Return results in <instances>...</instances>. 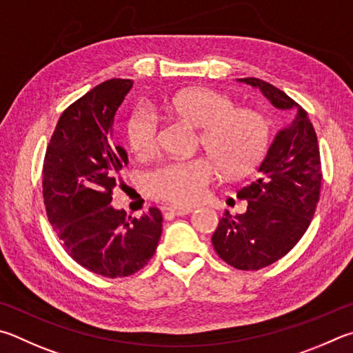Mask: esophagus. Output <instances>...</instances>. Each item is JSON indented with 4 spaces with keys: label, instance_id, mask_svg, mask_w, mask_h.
<instances>
[{
    "label": "esophagus",
    "instance_id": "obj_1",
    "mask_svg": "<svg viewBox=\"0 0 353 353\" xmlns=\"http://www.w3.org/2000/svg\"><path fill=\"white\" fill-rule=\"evenodd\" d=\"M167 211L173 215H188L194 211V208L190 206H176V205H170L167 206Z\"/></svg>",
    "mask_w": 353,
    "mask_h": 353
}]
</instances>
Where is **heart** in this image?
Masks as SVG:
<instances>
[{
  "mask_svg": "<svg viewBox=\"0 0 353 353\" xmlns=\"http://www.w3.org/2000/svg\"><path fill=\"white\" fill-rule=\"evenodd\" d=\"M158 107L201 128V144L226 175L237 176L254 169L267 152L268 122L252 110H236L232 99L206 88L178 91ZM130 145L139 157H147L159 144V117L141 105L128 119ZM219 169L209 158L172 159L147 172L148 192L158 199L192 205L203 199Z\"/></svg>",
  "mask_w": 353,
  "mask_h": 353,
  "instance_id": "heart-1",
  "label": "heart"
}]
</instances>
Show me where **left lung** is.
Masks as SVG:
<instances>
[{
    "instance_id": "left-lung-1",
    "label": "left lung",
    "mask_w": 353,
    "mask_h": 353,
    "mask_svg": "<svg viewBox=\"0 0 353 353\" xmlns=\"http://www.w3.org/2000/svg\"><path fill=\"white\" fill-rule=\"evenodd\" d=\"M254 86L279 110L294 111L292 123L277 132L259 164L257 178L237 190L248 206L225 212L212 236L221 261L237 270H261L283 257L304 236L319 201L321 158L307 111L285 92L256 77L237 79Z\"/></svg>"
}]
</instances>
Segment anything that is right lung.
Wrapping results in <instances>:
<instances>
[{"mask_svg": "<svg viewBox=\"0 0 353 353\" xmlns=\"http://www.w3.org/2000/svg\"><path fill=\"white\" fill-rule=\"evenodd\" d=\"M133 80L111 79L71 103L57 122L43 163L46 214L65 251L83 268L125 277L157 251L163 215L139 219L111 206L117 173L128 164L114 138V114Z\"/></svg>", "mask_w": 353, "mask_h": 353, "instance_id": "1", "label": "right lung"}]
</instances>
